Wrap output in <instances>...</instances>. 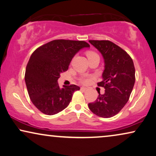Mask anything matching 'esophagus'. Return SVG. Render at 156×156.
<instances>
[{
    "instance_id": "obj_1",
    "label": "esophagus",
    "mask_w": 156,
    "mask_h": 156,
    "mask_svg": "<svg viewBox=\"0 0 156 156\" xmlns=\"http://www.w3.org/2000/svg\"><path fill=\"white\" fill-rule=\"evenodd\" d=\"M80 89H81L82 90H84V91H86V90H88V88H86V87H81V88H80Z\"/></svg>"
}]
</instances>
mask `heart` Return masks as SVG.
Segmentation results:
<instances>
[{"mask_svg": "<svg viewBox=\"0 0 156 156\" xmlns=\"http://www.w3.org/2000/svg\"><path fill=\"white\" fill-rule=\"evenodd\" d=\"M97 55V54L95 53H93V52H88V53H87V56H88V58L92 56V55ZM81 81L83 83H88L89 82V78L88 77L85 76V77H83V78H82Z\"/></svg>", "mask_w": 156, "mask_h": 156, "instance_id": "1", "label": "heart"}]
</instances>
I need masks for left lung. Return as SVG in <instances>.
<instances>
[{"mask_svg": "<svg viewBox=\"0 0 156 156\" xmlns=\"http://www.w3.org/2000/svg\"><path fill=\"white\" fill-rule=\"evenodd\" d=\"M104 60L103 80L98 86L104 87L105 93L88 108L93 113L102 118L115 115L125 106L135 84L133 61L126 52L110 41H89Z\"/></svg>", "mask_w": 156, "mask_h": 156, "instance_id": "left-lung-1", "label": "left lung"}]
</instances>
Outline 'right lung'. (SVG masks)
I'll list each match as a JSON object with an SVG mask.
<instances>
[{
	"label": "right lung",
	"mask_w": 156,
	"mask_h": 156,
	"mask_svg": "<svg viewBox=\"0 0 156 156\" xmlns=\"http://www.w3.org/2000/svg\"><path fill=\"white\" fill-rule=\"evenodd\" d=\"M85 41L55 40L37 48L27 64L25 82L29 97L37 108L46 115H55L66 108L76 85L60 88V74L68 69L73 58L80 50L89 48Z\"/></svg>",
	"instance_id": "1"
}]
</instances>
